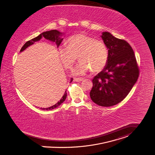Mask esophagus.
<instances>
[{
	"mask_svg": "<svg viewBox=\"0 0 155 155\" xmlns=\"http://www.w3.org/2000/svg\"><path fill=\"white\" fill-rule=\"evenodd\" d=\"M84 80V78H74L73 81H75V82H82Z\"/></svg>",
	"mask_w": 155,
	"mask_h": 155,
	"instance_id": "34e87169",
	"label": "esophagus"
}]
</instances>
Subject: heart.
Returning a JSON list of instances; mask_svg holds the SVG:
<instances>
[{"instance_id": "heart-1", "label": "heart", "mask_w": 155, "mask_h": 155, "mask_svg": "<svg viewBox=\"0 0 155 155\" xmlns=\"http://www.w3.org/2000/svg\"><path fill=\"white\" fill-rule=\"evenodd\" d=\"M66 45L67 47L58 49V56L68 69H71L78 57L81 61L73 71L75 75H83L90 70L92 72L99 71L108 62V51L105 45L85 34L71 36Z\"/></svg>"}]
</instances>
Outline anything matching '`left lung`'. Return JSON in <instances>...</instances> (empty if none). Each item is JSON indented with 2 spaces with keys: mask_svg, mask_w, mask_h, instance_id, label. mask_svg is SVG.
<instances>
[{
  "mask_svg": "<svg viewBox=\"0 0 155 155\" xmlns=\"http://www.w3.org/2000/svg\"><path fill=\"white\" fill-rule=\"evenodd\" d=\"M101 38L108 49V60L92 79L90 97L97 105L107 107L127 97L137 81L139 69L133 48L126 41L108 32H103Z\"/></svg>",
  "mask_w": 155,
  "mask_h": 155,
  "instance_id": "8db88e82",
  "label": "left lung"
}]
</instances>
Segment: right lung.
Instances as JSON below:
<instances>
[{"instance_id":"1","label":"right lung","mask_w":155,"mask_h":155,"mask_svg":"<svg viewBox=\"0 0 155 155\" xmlns=\"http://www.w3.org/2000/svg\"><path fill=\"white\" fill-rule=\"evenodd\" d=\"M61 35H62V33L59 32L57 30H54L53 29V30L44 32L41 33V34H40L38 37H35L34 38H32V40L28 41L27 42H26L22 46V47L21 48V49L20 50V52H22L24 50H25L27 47H28L29 46H30L31 45H32L34 42L40 40L42 38V37H44L45 39H47L48 40H50V41H51L52 42H56L57 46L58 47L60 45V44H61V41H63V38H61L60 37V36H61ZM72 81H73V78L71 79V82H72ZM66 97H67V92L66 91L64 94V95H63V96L62 97V98L55 105H54L53 106H51L50 107H48V108H41L40 109L43 110H53V109L56 108L57 107H58L59 105H60L65 101Z\"/></svg>"}]
</instances>
